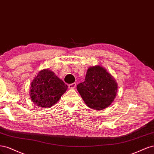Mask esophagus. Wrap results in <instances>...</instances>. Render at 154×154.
<instances>
[{
  "label": "esophagus",
  "mask_w": 154,
  "mask_h": 154,
  "mask_svg": "<svg viewBox=\"0 0 154 154\" xmlns=\"http://www.w3.org/2000/svg\"><path fill=\"white\" fill-rule=\"evenodd\" d=\"M76 87V83H72L68 85V88L70 89H74Z\"/></svg>",
  "instance_id": "esophagus-1"
}]
</instances>
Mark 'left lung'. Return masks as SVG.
<instances>
[{
    "mask_svg": "<svg viewBox=\"0 0 154 154\" xmlns=\"http://www.w3.org/2000/svg\"><path fill=\"white\" fill-rule=\"evenodd\" d=\"M77 89L88 107L103 110L116 98L118 84L106 68L95 65L88 69L85 81L79 84Z\"/></svg>",
    "mask_w": 154,
    "mask_h": 154,
    "instance_id": "1",
    "label": "left lung"
}]
</instances>
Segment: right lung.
<instances>
[{
	"label": "right lung",
	"mask_w": 154,
	"mask_h": 154,
	"mask_svg": "<svg viewBox=\"0 0 154 154\" xmlns=\"http://www.w3.org/2000/svg\"><path fill=\"white\" fill-rule=\"evenodd\" d=\"M68 86L52 71L45 68L39 71L31 84L30 97L38 107L53 106L66 92Z\"/></svg>",
	"instance_id": "right-lung-1"
}]
</instances>
